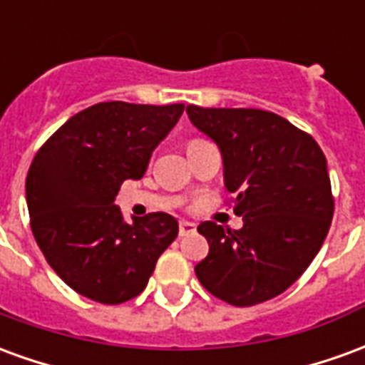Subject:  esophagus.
I'll list each match as a JSON object with an SVG mask.
<instances>
[{"label":"esophagus","instance_id":"esophagus-1","mask_svg":"<svg viewBox=\"0 0 365 365\" xmlns=\"http://www.w3.org/2000/svg\"><path fill=\"white\" fill-rule=\"evenodd\" d=\"M193 232H195V225H193V222H187V221L180 222V230H178V235H180V237H187V235H193Z\"/></svg>","mask_w":365,"mask_h":365}]
</instances>
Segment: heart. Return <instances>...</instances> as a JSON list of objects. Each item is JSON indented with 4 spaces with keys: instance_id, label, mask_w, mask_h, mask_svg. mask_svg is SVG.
<instances>
[{
    "instance_id": "1",
    "label": "heart",
    "mask_w": 365,
    "mask_h": 365,
    "mask_svg": "<svg viewBox=\"0 0 365 365\" xmlns=\"http://www.w3.org/2000/svg\"><path fill=\"white\" fill-rule=\"evenodd\" d=\"M193 140H197V138H193Z\"/></svg>"
}]
</instances>
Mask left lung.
Returning a JSON list of instances; mask_svg holds the SVG:
<instances>
[{
  "instance_id": "1",
  "label": "left lung",
  "mask_w": 365,
  "mask_h": 365,
  "mask_svg": "<svg viewBox=\"0 0 365 365\" xmlns=\"http://www.w3.org/2000/svg\"><path fill=\"white\" fill-rule=\"evenodd\" d=\"M185 111L221 148L225 185L245 221L240 230L199 225L209 254L195 266L197 279L235 307L277 297L303 275L329 235L334 197L321 146L272 111L197 105Z\"/></svg>"
}]
</instances>
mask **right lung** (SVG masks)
<instances>
[{"label":"right lung","mask_w":365,"mask_h":365,"mask_svg":"<svg viewBox=\"0 0 365 365\" xmlns=\"http://www.w3.org/2000/svg\"><path fill=\"white\" fill-rule=\"evenodd\" d=\"M183 103L91 105L38 148L27 174L31 230L51 268L83 297L119 305L143 293L178 221L148 213L123 221L120 183L140 180Z\"/></svg>","instance_id":"obj_1"}]
</instances>
